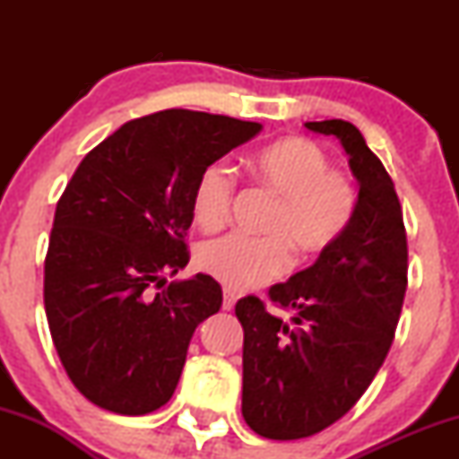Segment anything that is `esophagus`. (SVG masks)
<instances>
[{
  "mask_svg": "<svg viewBox=\"0 0 459 459\" xmlns=\"http://www.w3.org/2000/svg\"><path fill=\"white\" fill-rule=\"evenodd\" d=\"M235 302H237V296L233 291H224V302H222V308L224 310H233L235 308Z\"/></svg>",
  "mask_w": 459,
  "mask_h": 459,
  "instance_id": "obj_1",
  "label": "esophagus"
}]
</instances>
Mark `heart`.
<instances>
[{"mask_svg": "<svg viewBox=\"0 0 459 459\" xmlns=\"http://www.w3.org/2000/svg\"><path fill=\"white\" fill-rule=\"evenodd\" d=\"M252 177L276 198L263 239L229 233L203 241L196 263L204 273L230 289H255L282 276L299 261L330 252L354 224L360 192L354 177L334 170L317 142L284 138L247 160ZM237 192L233 168L213 161L200 170L192 192V212L204 230L229 220Z\"/></svg>", "mask_w": 459, "mask_h": 459, "instance_id": "heart-1", "label": "heart"}]
</instances>
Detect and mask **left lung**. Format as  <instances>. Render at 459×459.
<instances>
[{"label":"left lung","instance_id":"obj_1","mask_svg":"<svg viewBox=\"0 0 459 459\" xmlns=\"http://www.w3.org/2000/svg\"><path fill=\"white\" fill-rule=\"evenodd\" d=\"M336 135L360 183L354 224L315 265L235 304L244 325L241 414L272 440L319 434L354 408L391 350L408 287V239L393 178L347 120L307 123Z\"/></svg>","mask_w":459,"mask_h":459}]
</instances>
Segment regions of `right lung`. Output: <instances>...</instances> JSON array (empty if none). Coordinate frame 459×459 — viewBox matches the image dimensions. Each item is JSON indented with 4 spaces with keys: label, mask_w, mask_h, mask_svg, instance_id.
Listing matches in <instances>:
<instances>
[{
    "label": "right lung",
    "mask_w": 459,
    "mask_h": 459,
    "mask_svg": "<svg viewBox=\"0 0 459 459\" xmlns=\"http://www.w3.org/2000/svg\"><path fill=\"white\" fill-rule=\"evenodd\" d=\"M259 123L163 109L125 123L83 157L57 200L45 256V313L66 376L88 402L140 416L175 393L189 339L222 307L189 263L192 192L204 166Z\"/></svg>",
    "instance_id": "obj_1"
}]
</instances>
